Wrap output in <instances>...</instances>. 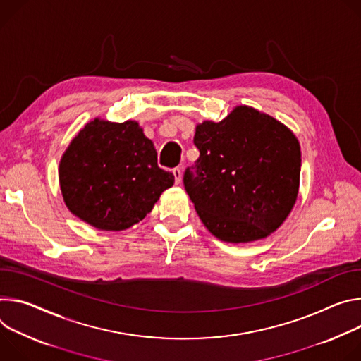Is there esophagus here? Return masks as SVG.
I'll return each mask as SVG.
<instances>
[{
    "label": "esophagus",
    "instance_id": "obj_1",
    "mask_svg": "<svg viewBox=\"0 0 361 361\" xmlns=\"http://www.w3.org/2000/svg\"><path fill=\"white\" fill-rule=\"evenodd\" d=\"M172 173L175 176V183L179 185L180 180H182V171L179 168H175V169H172Z\"/></svg>",
    "mask_w": 361,
    "mask_h": 361
}]
</instances>
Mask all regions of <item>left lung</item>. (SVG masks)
<instances>
[{
    "mask_svg": "<svg viewBox=\"0 0 361 361\" xmlns=\"http://www.w3.org/2000/svg\"><path fill=\"white\" fill-rule=\"evenodd\" d=\"M199 150L183 185L195 209L221 241L267 238L290 215L298 195L301 150L295 135L248 106L197 125Z\"/></svg>",
    "mask_w": 361,
    "mask_h": 361,
    "instance_id": "obj_1",
    "label": "left lung"
}]
</instances>
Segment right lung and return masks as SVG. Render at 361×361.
<instances>
[{
    "instance_id": "1",
    "label": "right lung",
    "mask_w": 361,
    "mask_h": 361,
    "mask_svg": "<svg viewBox=\"0 0 361 361\" xmlns=\"http://www.w3.org/2000/svg\"><path fill=\"white\" fill-rule=\"evenodd\" d=\"M59 179L70 212L103 231H123L142 221L175 182L157 166L156 149L137 122L100 118L71 140Z\"/></svg>"
}]
</instances>
